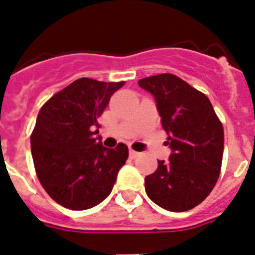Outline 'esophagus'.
Here are the masks:
<instances>
[{"mask_svg":"<svg viewBox=\"0 0 255 255\" xmlns=\"http://www.w3.org/2000/svg\"><path fill=\"white\" fill-rule=\"evenodd\" d=\"M129 154H130V157H131V158H136V157H138V155L140 154V153L136 152V150L130 149V150H129Z\"/></svg>","mask_w":255,"mask_h":255,"instance_id":"1","label":"esophagus"}]
</instances>
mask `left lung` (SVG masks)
I'll list each match as a JSON object with an SVG mask.
<instances>
[{"label":"left lung","mask_w":255,"mask_h":255,"mask_svg":"<svg viewBox=\"0 0 255 255\" xmlns=\"http://www.w3.org/2000/svg\"><path fill=\"white\" fill-rule=\"evenodd\" d=\"M149 92L167 132L168 161L145 176L150 200L170 212L194 208L209 195L221 172L224 128L208 97L172 74L140 79Z\"/></svg>","instance_id":"left-lung-1"}]
</instances>
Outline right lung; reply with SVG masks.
<instances>
[{
  "mask_svg": "<svg viewBox=\"0 0 255 255\" xmlns=\"http://www.w3.org/2000/svg\"><path fill=\"white\" fill-rule=\"evenodd\" d=\"M124 84L78 79L40 108L30 136L35 172L47 194L65 208L100 204L129 157L124 143L110 149L96 138L101 115Z\"/></svg>",
  "mask_w": 255,
  "mask_h": 255,
  "instance_id": "obj_1",
  "label": "right lung"
}]
</instances>
